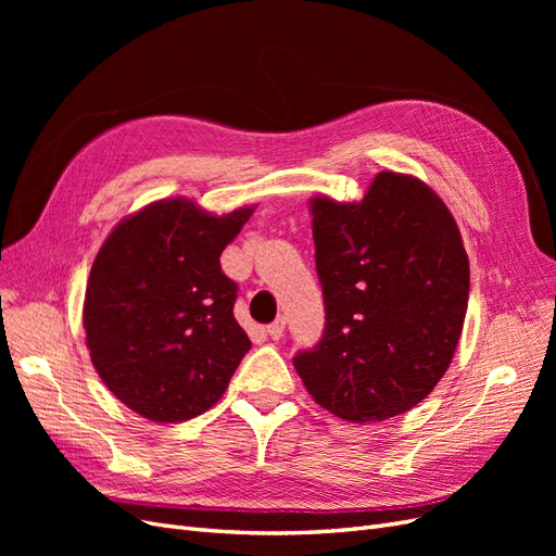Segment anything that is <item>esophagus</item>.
<instances>
[{
	"label": "esophagus",
	"mask_w": 556,
	"mask_h": 556,
	"mask_svg": "<svg viewBox=\"0 0 556 556\" xmlns=\"http://www.w3.org/2000/svg\"><path fill=\"white\" fill-rule=\"evenodd\" d=\"M266 331H268V336H271L274 341H280L282 339V333H285V319L282 317H278L276 323H271L266 327Z\"/></svg>",
	"instance_id": "esophagus-1"
}]
</instances>
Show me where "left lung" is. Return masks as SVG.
Wrapping results in <instances>:
<instances>
[{
	"instance_id": "left-lung-1",
	"label": "left lung",
	"mask_w": 556,
	"mask_h": 556,
	"mask_svg": "<svg viewBox=\"0 0 556 556\" xmlns=\"http://www.w3.org/2000/svg\"><path fill=\"white\" fill-rule=\"evenodd\" d=\"M315 266L327 325L294 368L317 406L382 422L417 406L452 364L468 306V255L445 201L380 172L362 201L317 194Z\"/></svg>"
}]
</instances>
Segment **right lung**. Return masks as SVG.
Masks as SVG:
<instances>
[{"instance_id":"1","label":"right lung","mask_w":556,"mask_h":556,"mask_svg":"<svg viewBox=\"0 0 556 556\" xmlns=\"http://www.w3.org/2000/svg\"><path fill=\"white\" fill-rule=\"evenodd\" d=\"M252 211L215 215L166 197L123 217L97 252L83 301L90 359L113 396L150 422L206 413L250 350L220 255Z\"/></svg>"}]
</instances>
